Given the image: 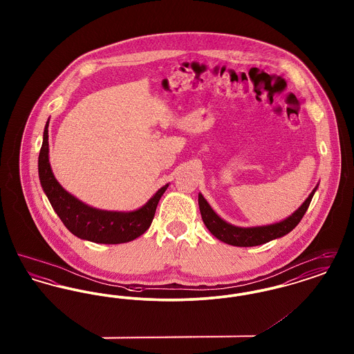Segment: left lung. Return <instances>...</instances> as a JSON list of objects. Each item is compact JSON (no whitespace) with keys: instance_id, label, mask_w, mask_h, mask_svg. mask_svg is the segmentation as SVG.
I'll return each mask as SVG.
<instances>
[{"instance_id":"left-lung-1","label":"left lung","mask_w":354,"mask_h":354,"mask_svg":"<svg viewBox=\"0 0 354 354\" xmlns=\"http://www.w3.org/2000/svg\"><path fill=\"white\" fill-rule=\"evenodd\" d=\"M317 187L319 185H316V188L310 192V195L301 204V207L296 209L289 218L270 225L248 227V228L232 225L218 216V214L203 198L202 194H199V208H201L202 219L205 227L212 235L219 239L220 241H224L230 245H236V247H254L289 234L300 223V220L303 219Z\"/></svg>"}]
</instances>
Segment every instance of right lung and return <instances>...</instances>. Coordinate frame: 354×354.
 Masks as SVG:
<instances>
[{
    "label": "right lung",
    "mask_w": 354,
    "mask_h": 354,
    "mask_svg": "<svg viewBox=\"0 0 354 354\" xmlns=\"http://www.w3.org/2000/svg\"><path fill=\"white\" fill-rule=\"evenodd\" d=\"M49 120L44 130V142L38 156L41 185L53 209L73 235L101 244H120L143 235L151 225L158 203L167 189L163 185L149 202L136 211L117 212L93 208L78 201L58 183L49 163Z\"/></svg>",
    "instance_id": "1"
}]
</instances>
